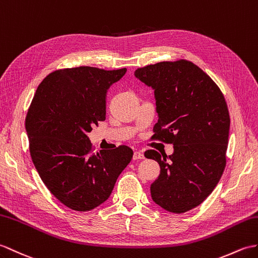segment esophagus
Here are the masks:
<instances>
[{
	"instance_id": "34e87169",
	"label": "esophagus",
	"mask_w": 258,
	"mask_h": 258,
	"mask_svg": "<svg viewBox=\"0 0 258 258\" xmlns=\"http://www.w3.org/2000/svg\"><path fill=\"white\" fill-rule=\"evenodd\" d=\"M133 159H134V160L144 159V155H143L141 152H134V154H133Z\"/></svg>"
}]
</instances>
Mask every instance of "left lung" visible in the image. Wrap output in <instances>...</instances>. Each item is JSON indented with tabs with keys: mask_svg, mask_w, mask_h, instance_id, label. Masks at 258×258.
Segmentation results:
<instances>
[{
	"mask_svg": "<svg viewBox=\"0 0 258 258\" xmlns=\"http://www.w3.org/2000/svg\"><path fill=\"white\" fill-rule=\"evenodd\" d=\"M135 76L155 90L158 122L152 139L173 145L169 157L145 152L160 166L151 185L153 200L169 212L192 210L217 187L226 165L230 114L224 95L185 59L137 68Z\"/></svg>",
	"mask_w": 258,
	"mask_h": 258,
	"instance_id": "obj_1",
	"label": "left lung"
}]
</instances>
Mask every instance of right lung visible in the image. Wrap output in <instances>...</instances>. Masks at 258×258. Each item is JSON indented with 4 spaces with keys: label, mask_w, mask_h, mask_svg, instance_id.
<instances>
[{
    "label": "right lung",
    "mask_w": 258,
    "mask_h": 258,
    "mask_svg": "<svg viewBox=\"0 0 258 258\" xmlns=\"http://www.w3.org/2000/svg\"><path fill=\"white\" fill-rule=\"evenodd\" d=\"M126 68L89 66L52 71L28 107L25 128L35 168L62 205L86 212L110 197L133 157L126 145L94 152L87 133L105 119V97Z\"/></svg>",
    "instance_id": "obj_1"
}]
</instances>
